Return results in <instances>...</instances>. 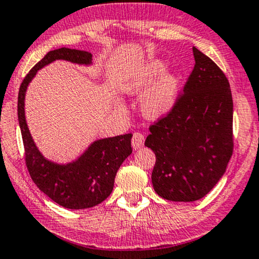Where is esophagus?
Here are the masks:
<instances>
[{"label": "esophagus", "mask_w": 259, "mask_h": 259, "mask_svg": "<svg viewBox=\"0 0 259 259\" xmlns=\"http://www.w3.org/2000/svg\"><path fill=\"white\" fill-rule=\"evenodd\" d=\"M132 145L134 149H140L141 147H143L145 145V135L141 133H135L133 135V140H132Z\"/></svg>", "instance_id": "esophagus-1"}]
</instances>
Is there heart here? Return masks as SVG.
I'll return each mask as SVG.
<instances>
[{"label": "heart", "mask_w": 259, "mask_h": 259, "mask_svg": "<svg viewBox=\"0 0 259 259\" xmlns=\"http://www.w3.org/2000/svg\"><path fill=\"white\" fill-rule=\"evenodd\" d=\"M167 68L165 61L152 60L147 62L129 76L124 78L120 88L130 96H139L147 90L156 77ZM181 94V76L177 73H166L146 92L141 100V110L147 118L156 119L171 112Z\"/></svg>", "instance_id": "heart-1"}]
</instances>
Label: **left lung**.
<instances>
[{
    "label": "left lung",
    "instance_id": "1",
    "mask_svg": "<svg viewBox=\"0 0 259 259\" xmlns=\"http://www.w3.org/2000/svg\"><path fill=\"white\" fill-rule=\"evenodd\" d=\"M195 67L171 112L149 126L156 156L153 188L175 202L201 199L218 184L233 153V100L220 68L195 47Z\"/></svg>",
    "mask_w": 259,
    "mask_h": 259
}]
</instances>
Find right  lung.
<instances>
[{
    "mask_svg": "<svg viewBox=\"0 0 259 259\" xmlns=\"http://www.w3.org/2000/svg\"><path fill=\"white\" fill-rule=\"evenodd\" d=\"M92 64L87 51L61 48L48 52L29 70L22 81L18 97V118L25 147L26 166L40 191L57 204L68 209H86L99 204L113 190L114 177L124 160L133 153L132 134L94 141L73 162H52L39 152L25 118V94L37 71L54 61Z\"/></svg>",
    "mask_w": 259,
    "mask_h": 259,
    "instance_id": "add662e5",
    "label": "right lung"
}]
</instances>
